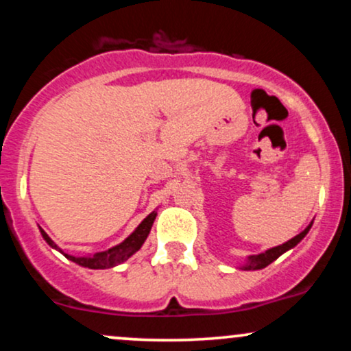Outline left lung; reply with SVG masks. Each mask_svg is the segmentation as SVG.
Masks as SVG:
<instances>
[{
	"label": "left lung",
	"mask_w": 351,
	"mask_h": 351,
	"mask_svg": "<svg viewBox=\"0 0 351 351\" xmlns=\"http://www.w3.org/2000/svg\"><path fill=\"white\" fill-rule=\"evenodd\" d=\"M310 228H312V223H310L308 226L300 232V234H297L295 237H292V239L287 241V243L277 245V247L267 249V251L257 254V256H249L247 261H245V264L241 265V269H243V271H257V269L267 267L269 264L274 263V261H276L279 256H282V254L287 252L289 249L295 247V245L299 244L305 236H307V232L310 231Z\"/></svg>",
	"instance_id": "1"
}]
</instances>
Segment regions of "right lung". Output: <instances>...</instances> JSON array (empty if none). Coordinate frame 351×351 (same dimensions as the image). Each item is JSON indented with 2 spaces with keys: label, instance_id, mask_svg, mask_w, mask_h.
Wrapping results in <instances>:
<instances>
[{
  "label": "right lung",
  "instance_id": "obj_1",
  "mask_svg": "<svg viewBox=\"0 0 351 351\" xmlns=\"http://www.w3.org/2000/svg\"><path fill=\"white\" fill-rule=\"evenodd\" d=\"M155 217H156V211L150 213V215L145 217L142 223L138 224V228H136L135 231L123 241V243L115 245V247L108 249V251L97 252V254H94V256H87V257H74V256H69V254H64L58 247V245L54 244V241H52L41 228L39 229H41V234L44 237V241H46L51 247L58 249L60 254H64V256H66L69 261H72V263L82 265V267H88V269H108V267H114V265H117V264L123 263V261H127L128 257L134 256V254L138 251L140 247H142L145 239H147L148 234H150V229L153 226V221H155Z\"/></svg>",
  "mask_w": 351,
  "mask_h": 351
}]
</instances>
